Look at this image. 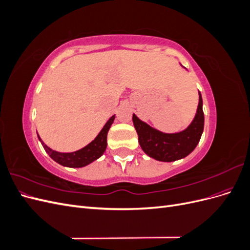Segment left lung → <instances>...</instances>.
Listing matches in <instances>:
<instances>
[{"label": "left lung", "instance_id": "1", "mask_svg": "<svg viewBox=\"0 0 250 250\" xmlns=\"http://www.w3.org/2000/svg\"><path fill=\"white\" fill-rule=\"evenodd\" d=\"M135 130L139 135V143L144 152L161 162H174L190 154L200 141L204 126L202 98L199 93L197 113L191 125L178 133H164L132 116Z\"/></svg>", "mask_w": 250, "mask_h": 250}]
</instances>
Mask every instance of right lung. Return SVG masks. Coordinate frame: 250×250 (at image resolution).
Here are the masks:
<instances>
[{"mask_svg":"<svg viewBox=\"0 0 250 250\" xmlns=\"http://www.w3.org/2000/svg\"><path fill=\"white\" fill-rule=\"evenodd\" d=\"M113 120H115V116H112L107 121V123L104 125L100 133L97 135V138L92 143H89L84 148L71 153H62L52 150L42 141L40 135H39V139L43 149L46 150V152L50 155L52 160H54L56 163L60 165L65 166V167L81 168L96 161L97 158H99L104 153V151L107 146V132L111 124L113 123Z\"/></svg>","mask_w":250,"mask_h":250,"instance_id":"right-lung-1","label":"right lung"}]
</instances>
